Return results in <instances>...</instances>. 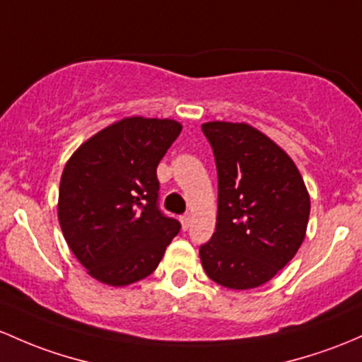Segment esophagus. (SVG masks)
<instances>
[{"label":"esophagus","instance_id":"esophagus-1","mask_svg":"<svg viewBox=\"0 0 362 362\" xmlns=\"http://www.w3.org/2000/svg\"><path fill=\"white\" fill-rule=\"evenodd\" d=\"M189 224H192V216H189V214H186V216L181 217V226H182V229H188Z\"/></svg>","mask_w":362,"mask_h":362}]
</instances>
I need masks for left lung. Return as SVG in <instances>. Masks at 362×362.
Wrapping results in <instances>:
<instances>
[{
  "mask_svg": "<svg viewBox=\"0 0 362 362\" xmlns=\"http://www.w3.org/2000/svg\"><path fill=\"white\" fill-rule=\"evenodd\" d=\"M217 167V223L200 247L205 273L231 290L257 288L295 257L310 198L285 150L245 122L202 124Z\"/></svg>",
  "mask_w": 362,
  "mask_h": 362,
  "instance_id": "8db88e82",
  "label": "left lung"
}]
</instances>
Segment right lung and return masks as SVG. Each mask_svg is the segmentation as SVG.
Instances as JSON below:
<instances>
[{
  "label": "right lung",
  "mask_w": 362,
  "mask_h": 362,
  "mask_svg": "<svg viewBox=\"0 0 362 362\" xmlns=\"http://www.w3.org/2000/svg\"><path fill=\"white\" fill-rule=\"evenodd\" d=\"M182 126L126 117L96 133L65 164L58 221L88 274L126 286L157 269L181 224L158 211L157 165Z\"/></svg>",
  "instance_id": "right-lung-1"
}]
</instances>
